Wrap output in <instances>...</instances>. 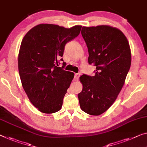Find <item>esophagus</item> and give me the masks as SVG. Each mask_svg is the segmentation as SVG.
Returning a JSON list of instances; mask_svg holds the SVG:
<instances>
[{
	"label": "esophagus",
	"mask_w": 147,
	"mask_h": 147,
	"mask_svg": "<svg viewBox=\"0 0 147 147\" xmlns=\"http://www.w3.org/2000/svg\"><path fill=\"white\" fill-rule=\"evenodd\" d=\"M80 74H75V80H78L79 78H80Z\"/></svg>",
	"instance_id": "esophagus-1"
}]
</instances>
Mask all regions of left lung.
I'll return each instance as SVG.
<instances>
[{
	"mask_svg": "<svg viewBox=\"0 0 147 147\" xmlns=\"http://www.w3.org/2000/svg\"><path fill=\"white\" fill-rule=\"evenodd\" d=\"M81 35L88 48V62L96 70L94 76H80L83 89L79 102L83 112L99 116L111 107L122 89L131 62V49L125 35L114 27L83 26Z\"/></svg>",
	"mask_w": 147,
	"mask_h": 147,
	"instance_id": "left-lung-1",
	"label": "left lung"
}]
</instances>
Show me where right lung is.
<instances>
[{
  "instance_id": "add662e5",
  "label": "right lung",
  "mask_w": 147,
  "mask_h": 147,
  "mask_svg": "<svg viewBox=\"0 0 147 147\" xmlns=\"http://www.w3.org/2000/svg\"><path fill=\"white\" fill-rule=\"evenodd\" d=\"M81 29L78 25L65 28L41 24L22 39L18 61L20 80L30 102L40 112L53 114L62 108L74 73L58 67V60L65 45L80 34Z\"/></svg>"
}]
</instances>
